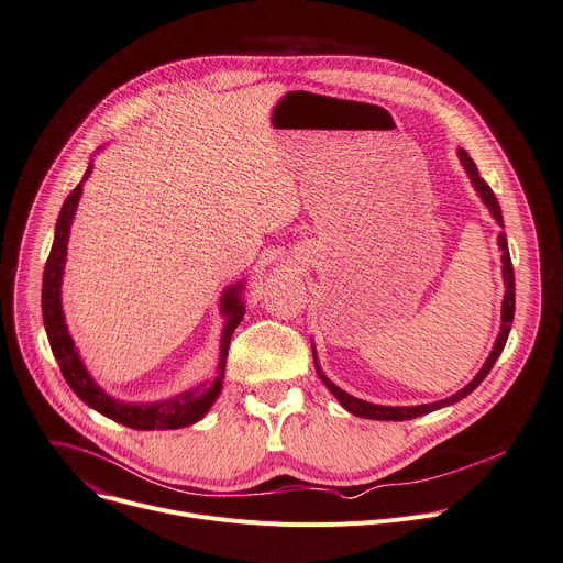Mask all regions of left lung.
<instances>
[{
	"mask_svg": "<svg viewBox=\"0 0 563 563\" xmlns=\"http://www.w3.org/2000/svg\"><path fill=\"white\" fill-rule=\"evenodd\" d=\"M457 157H460V162H463V166H465V170L470 173V177H472V181H474V186H476V190L481 192V197H483V201L487 203L489 207V211H492V216L496 218V222L503 227V216H500V207H498V199H496V195L492 192V188L487 186V181L481 177V173H478V168H476V164L470 159V155L465 150H457ZM498 244H500V249H503V278H505V298H503V325H500V334H498V339H496V343H494V350H492V354L487 356V362H485V366H483V371L463 388V390H457L455 395H451V397H446V399H442V401H433V404H420V406H377V404H371V401H362V399H356V397H352V395H347L345 390H341L339 386H334L323 373H321V368L317 366V373H319V377L323 379V384L334 393V397L341 401V406L343 408H347V411L352 413V416H360V418H368V420H395V422H399V420H411V418H420V416H427V413H431V411H435V408H442V406H449V404H455V401H460L463 397H467L487 375H489V371H492V366L496 364V360H498V354L503 352V347H505V341H507V334H509V328H512V321H515V267H512V258H509V249H507V240H505V233H500L498 235Z\"/></svg>",
	"mask_w": 563,
	"mask_h": 563,
	"instance_id": "obj_1",
	"label": "left lung"
}]
</instances>
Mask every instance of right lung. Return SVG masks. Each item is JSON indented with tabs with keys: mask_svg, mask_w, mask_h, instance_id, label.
Masks as SVG:
<instances>
[{
	"mask_svg": "<svg viewBox=\"0 0 563 563\" xmlns=\"http://www.w3.org/2000/svg\"><path fill=\"white\" fill-rule=\"evenodd\" d=\"M87 175L89 170L85 173V177ZM80 192H82V184H78L63 203L60 218L56 222V238H54V244H51V253L46 258L44 276H42V319H44V330H46L51 350H54V356L58 360L60 373L71 386V390L87 406H91L93 411L103 413L106 418L119 424H125L130 429L155 431V429H181V427L195 424L197 420L207 416V411L213 406L222 388L229 343H231L233 330L244 317V308L238 298V287L229 289L222 298V310L229 319L222 334V354H220V368H218L216 382L201 384L199 388H192L188 393H181L159 404H123L112 399L93 384V379L87 375L85 366L80 364V356L67 332L63 308H60V278H63V265H65V253H67V238H69V227L78 207Z\"/></svg>",
	"mask_w": 563,
	"mask_h": 563,
	"instance_id": "add662e5",
	"label": "right lung"
}]
</instances>
